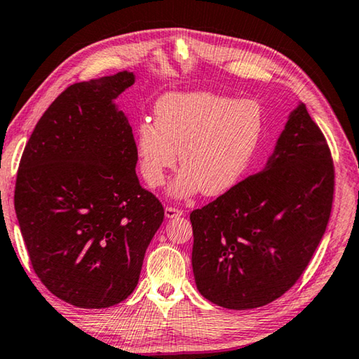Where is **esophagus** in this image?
<instances>
[{
	"label": "esophagus",
	"mask_w": 359,
	"mask_h": 359,
	"mask_svg": "<svg viewBox=\"0 0 359 359\" xmlns=\"http://www.w3.org/2000/svg\"><path fill=\"white\" fill-rule=\"evenodd\" d=\"M165 215H166L168 218H175V217L184 215V210H182V209H177V208H172V205H166V209H165Z\"/></svg>",
	"instance_id": "esophagus-1"
}]
</instances>
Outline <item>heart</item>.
Masks as SVG:
<instances>
[{"label": "heart", "mask_w": 359, "mask_h": 359, "mask_svg": "<svg viewBox=\"0 0 359 359\" xmlns=\"http://www.w3.org/2000/svg\"><path fill=\"white\" fill-rule=\"evenodd\" d=\"M154 114L155 123L142 120L136 126L139 169L149 187H163L180 151L174 196L229 191L253 163L264 130L257 101L210 92L168 93L156 101Z\"/></svg>", "instance_id": "obj_1"}]
</instances>
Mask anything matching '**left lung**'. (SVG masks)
Listing matches in <instances>:
<instances>
[{
    "label": "left lung",
    "mask_w": 359,
    "mask_h": 359,
    "mask_svg": "<svg viewBox=\"0 0 359 359\" xmlns=\"http://www.w3.org/2000/svg\"><path fill=\"white\" fill-rule=\"evenodd\" d=\"M332 198L331 150L299 104L263 171L190 214L199 293L234 311L287 293L323 238Z\"/></svg>",
    "instance_id": "left-lung-1"
}]
</instances>
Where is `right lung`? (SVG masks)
I'll return each instance as SVG.
<instances>
[{
  "mask_svg": "<svg viewBox=\"0 0 359 359\" xmlns=\"http://www.w3.org/2000/svg\"><path fill=\"white\" fill-rule=\"evenodd\" d=\"M133 72L69 85L23 150L14 205L29 261L46 288L82 309H104L136 288L165 218L136 175L135 136L114 100Z\"/></svg>",
  "mask_w": 359,
  "mask_h": 359,
  "instance_id": "add662e5",
  "label": "right lung"
}]
</instances>
